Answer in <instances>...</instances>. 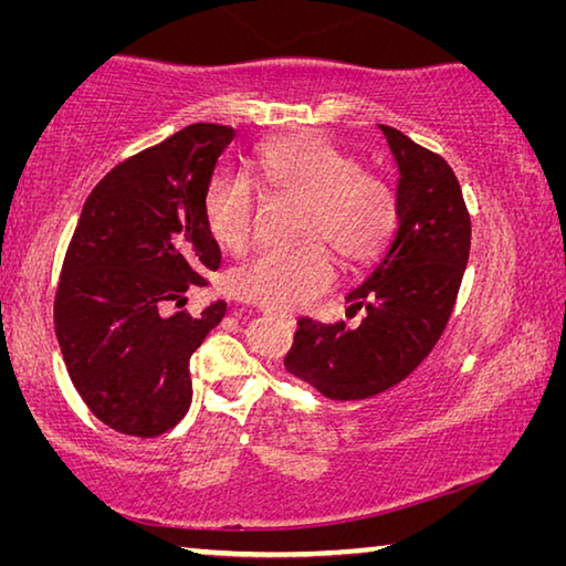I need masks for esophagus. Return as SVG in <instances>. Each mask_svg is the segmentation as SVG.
<instances>
[{
	"label": "esophagus",
	"instance_id": "esophagus-1",
	"mask_svg": "<svg viewBox=\"0 0 566 566\" xmlns=\"http://www.w3.org/2000/svg\"><path fill=\"white\" fill-rule=\"evenodd\" d=\"M264 314H272V317H280L282 322L290 324V327H294V317H290V314H276V312H270V310H262Z\"/></svg>",
	"mask_w": 566,
	"mask_h": 566
}]
</instances>
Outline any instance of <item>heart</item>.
<instances>
[{
  "mask_svg": "<svg viewBox=\"0 0 566 566\" xmlns=\"http://www.w3.org/2000/svg\"><path fill=\"white\" fill-rule=\"evenodd\" d=\"M254 187L272 197L300 199L304 212L296 234L314 237L294 247H266L237 270V296L270 312H294L312 304L334 282V247L342 260H377L397 229V197L385 179L359 171L342 149L319 137H286L266 145L247 179L219 175L205 189V222L227 252H244L254 239Z\"/></svg>",
  "mask_w": 566,
  "mask_h": 566,
  "instance_id": "1",
  "label": "heart"
}]
</instances>
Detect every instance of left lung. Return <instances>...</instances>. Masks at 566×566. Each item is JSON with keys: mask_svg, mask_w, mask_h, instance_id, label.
<instances>
[{"mask_svg": "<svg viewBox=\"0 0 566 566\" xmlns=\"http://www.w3.org/2000/svg\"><path fill=\"white\" fill-rule=\"evenodd\" d=\"M397 161V229L375 270L347 294L359 327L296 322L290 375L337 401L397 387L442 337L469 260L472 224L447 161L407 134L379 124Z\"/></svg>", "mask_w": 566, "mask_h": 566, "instance_id": "1", "label": "left lung"}]
</instances>
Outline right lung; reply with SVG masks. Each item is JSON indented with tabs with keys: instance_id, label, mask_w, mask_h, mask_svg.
<instances>
[{
	"instance_id": "add662e5",
	"label": "right lung",
	"mask_w": 566,
	"mask_h": 566,
	"mask_svg": "<svg viewBox=\"0 0 566 566\" xmlns=\"http://www.w3.org/2000/svg\"><path fill=\"white\" fill-rule=\"evenodd\" d=\"M234 137L222 124H189L114 167L82 207L54 329L80 397L122 434L179 424L191 405L189 357L227 312L224 300L199 314L175 310L222 262L205 189Z\"/></svg>"
}]
</instances>
